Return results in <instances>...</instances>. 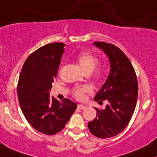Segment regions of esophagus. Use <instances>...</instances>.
<instances>
[{"label": "esophagus", "mask_w": 157, "mask_h": 157, "mask_svg": "<svg viewBox=\"0 0 157 157\" xmlns=\"http://www.w3.org/2000/svg\"><path fill=\"white\" fill-rule=\"evenodd\" d=\"M77 107L80 109H83L86 108V106H84V105H82V104H78L77 105Z\"/></svg>", "instance_id": "obj_1"}]
</instances>
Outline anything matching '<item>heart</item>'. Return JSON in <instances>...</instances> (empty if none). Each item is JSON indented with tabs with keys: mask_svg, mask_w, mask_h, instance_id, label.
<instances>
[{
	"mask_svg": "<svg viewBox=\"0 0 157 157\" xmlns=\"http://www.w3.org/2000/svg\"><path fill=\"white\" fill-rule=\"evenodd\" d=\"M77 62L81 68L84 71L86 74H91L96 68L99 59L94 53L89 51H83L77 56ZM104 72L101 68H98L93 74V79L95 82H99L103 80ZM92 92V88L89 86H84L82 87L77 88L74 91V96L78 100H82L84 98V94L86 92Z\"/></svg>",
	"mask_w": 157,
	"mask_h": 157,
	"instance_id": "heart-1",
	"label": "heart"
}]
</instances>
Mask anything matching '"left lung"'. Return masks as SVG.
Returning a JSON list of instances; mask_svg holds the SVG:
<instances>
[{"label":"left lung","mask_w":157,"mask_h":157,"mask_svg":"<svg viewBox=\"0 0 157 157\" xmlns=\"http://www.w3.org/2000/svg\"><path fill=\"white\" fill-rule=\"evenodd\" d=\"M109 59L110 73L94 100L98 104L106 100L104 109L95 108L96 118L88 123L89 131L101 139L111 138L123 131L131 119L138 98L135 70L123 51L114 44L94 42Z\"/></svg>","instance_id":"left-lung-1"}]
</instances>
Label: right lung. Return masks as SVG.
<instances>
[{
  "instance_id": "obj_1",
  "label": "right lung",
  "mask_w": 157,
  "mask_h": 157,
  "mask_svg": "<svg viewBox=\"0 0 157 157\" xmlns=\"http://www.w3.org/2000/svg\"><path fill=\"white\" fill-rule=\"evenodd\" d=\"M65 45L51 43L31 53L18 79L17 92L22 113L31 126L46 135L61 131L77 106L67 98L60 102L50 96Z\"/></svg>"
}]
</instances>
